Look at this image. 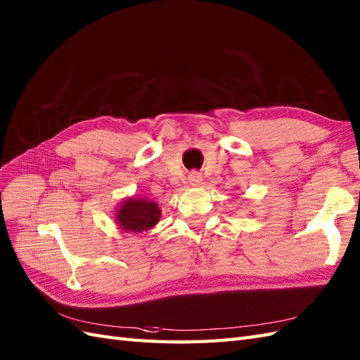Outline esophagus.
I'll use <instances>...</instances> for the list:
<instances>
[{"mask_svg":"<svg viewBox=\"0 0 360 360\" xmlns=\"http://www.w3.org/2000/svg\"><path fill=\"white\" fill-rule=\"evenodd\" d=\"M200 181H202V174H200L199 172H191L188 174V182L191 184V186H199Z\"/></svg>","mask_w":360,"mask_h":360,"instance_id":"obj_1","label":"esophagus"}]
</instances>
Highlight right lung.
<instances>
[{
	"label": "right lung",
	"mask_w": 360,
	"mask_h": 360,
	"mask_svg": "<svg viewBox=\"0 0 360 360\" xmlns=\"http://www.w3.org/2000/svg\"><path fill=\"white\" fill-rule=\"evenodd\" d=\"M115 222L120 229L127 233H142L160 222L161 208L155 200L147 198H127L124 199L116 210Z\"/></svg>",
	"instance_id": "right-lung-1"
}]
</instances>
